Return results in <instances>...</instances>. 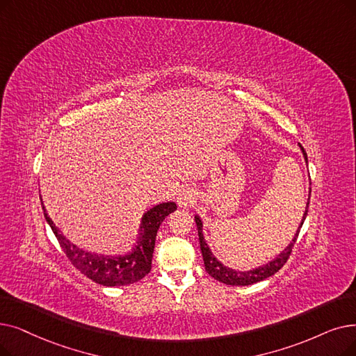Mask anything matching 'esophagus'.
Segmentation results:
<instances>
[{
	"label": "esophagus",
	"mask_w": 356,
	"mask_h": 356,
	"mask_svg": "<svg viewBox=\"0 0 356 356\" xmlns=\"http://www.w3.org/2000/svg\"><path fill=\"white\" fill-rule=\"evenodd\" d=\"M196 202V191L193 188H184L177 195V204L180 208L186 209Z\"/></svg>",
	"instance_id": "esophagus-1"
}]
</instances>
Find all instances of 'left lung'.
Wrapping results in <instances>:
<instances>
[{
    "instance_id": "left-lung-1",
    "label": "left lung",
    "mask_w": 356,
    "mask_h": 356,
    "mask_svg": "<svg viewBox=\"0 0 356 356\" xmlns=\"http://www.w3.org/2000/svg\"><path fill=\"white\" fill-rule=\"evenodd\" d=\"M302 154H304V159H305V163H308V159H307V152L305 149L300 145ZM310 195H312V189H310ZM308 204H310V199H308L307 202V208H305V212L302 215V220H301V224L297 229L296 236H293L292 241L286 245V249L282 250L280 254H277L273 260H270L269 264L264 265V266H259L256 269H252V270H247V272H240V270H234L231 268H227L224 266L221 261L216 259L211 249L208 247L205 238H204V233H202V221H200L199 215H195V221H196V227H197V234H199V244H200V252H202V257H204V264H205V270L213 277V280L220 281L222 284H227V285H234V286H244V285H252V284H256V282H260L266 280V277L275 275L277 270H280L285 264L286 260L292 252V247L293 244H296L297 241V237L300 234V229L305 221V216H307V212H308Z\"/></svg>"
}]
</instances>
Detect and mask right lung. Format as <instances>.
Listing matches in <instances>:
<instances>
[{
    "instance_id": "right-lung-1",
    "label": "right lung",
    "mask_w": 356,
    "mask_h": 356,
    "mask_svg": "<svg viewBox=\"0 0 356 356\" xmlns=\"http://www.w3.org/2000/svg\"><path fill=\"white\" fill-rule=\"evenodd\" d=\"M42 209L46 221L51 225L64 253L76 269L99 285L122 286L138 282L147 273H149L157 231L165 216L175 212L177 207L175 202H163L148 209L143 216L140 237H138L135 247L131 252L119 256L90 253L80 249V247H76L70 240H67L65 236L56 228L54 221L49 218L48 212H46L43 202Z\"/></svg>"
}]
</instances>
